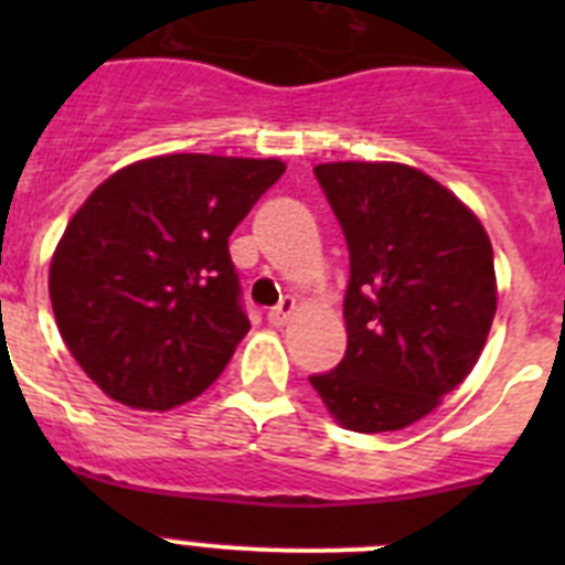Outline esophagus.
<instances>
[{
    "label": "esophagus",
    "instance_id": "34e87169",
    "mask_svg": "<svg viewBox=\"0 0 565 565\" xmlns=\"http://www.w3.org/2000/svg\"><path fill=\"white\" fill-rule=\"evenodd\" d=\"M291 313H294V299H282L277 308H271V311H268V326L282 328L288 322V317H291Z\"/></svg>",
    "mask_w": 565,
    "mask_h": 565
}]
</instances>
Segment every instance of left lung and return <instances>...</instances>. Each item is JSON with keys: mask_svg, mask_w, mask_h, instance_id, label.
Masks as SVG:
<instances>
[{"mask_svg": "<svg viewBox=\"0 0 565 565\" xmlns=\"http://www.w3.org/2000/svg\"><path fill=\"white\" fill-rule=\"evenodd\" d=\"M351 279L348 351L308 382L348 430L411 427L476 367L495 319V259L478 217L450 189L404 163L313 167Z\"/></svg>", "mask_w": 565, "mask_h": 565, "instance_id": "obj_1", "label": "left lung"}]
</instances>
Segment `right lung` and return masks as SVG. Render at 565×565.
Instances as JSON below:
<instances>
[{
    "label": "right lung",
    "mask_w": 565,
    "mask_h": 565,
    "mask_svg": "<svg viewBox=\"0 0 565 565\" xmlns=\"http://www.w3.org/2000/svg\"><path fill=\"white\" fill-rule=\"evenodd\" d=\"M282 172L277 158L161 154L109 174L73 214L50 302L109 398L172 411L221 376L252 328L228 237Z\"/></svg>",
    "instance_id": "right-lung-1"
}]
</instances>
